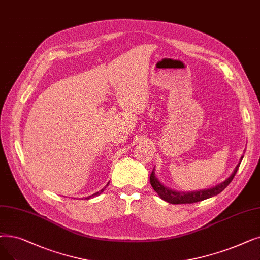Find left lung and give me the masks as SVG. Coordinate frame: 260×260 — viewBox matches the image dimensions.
Segmentation results:
<instances>
[{"label":"left lung","instance_id":"obj_1","mask_svg":"<svg viewBox=\"0 0 260 260\" xmlns=\"http://www.w3.org/2000/svg\"><path fill=\"white\" fill-rule=\"evenodd\" d=\"M242 158H243V156H241L240 161L238 162V165L236 166L234 172L232 173V175L229 178H226L221 184L214 186L210 189L191 191V192H177V191H174V190H171V189L165 187L159 182V180L157 179L155 172H154L155 169H153V171L151 173L150 183H151L153 189L158 193V196H159L164 201H166L168 203H171V204H191V203H197V202H200L203 200H206V199H209L211 197H214V196L219 194L220 192H222V191L231 184L233 178L235 177L237 171H238V169H239V166L242 161Z\"/></svg>","mask_w":260,"mask_h":260}]
</instances>
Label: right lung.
Returning <instances> with one entry per match:
<instances>
[{"mask_svg":"<svg viewBox=\"0 0 260 260\" xmlns=\"http://www.w3.org/2000/svg\"><path fill=\"white\" fill-rule=\"evenodd\" d=\"M108 184H109V183H108ZM108 184H107V185H106V186H105V187H104V188H103L102 190H101V191H99V192H95V193H93V194H91V196H89V197H87L86 199H87V200H89V199H91V198H94V197H98V196H100V194H101V193H102V192H103V191L105 190V188H106V187L108 186Z\"/></svg>","mask_w":260,"mask_h":260,"instance_id":"1","label":"right lung"}]
</instances>
